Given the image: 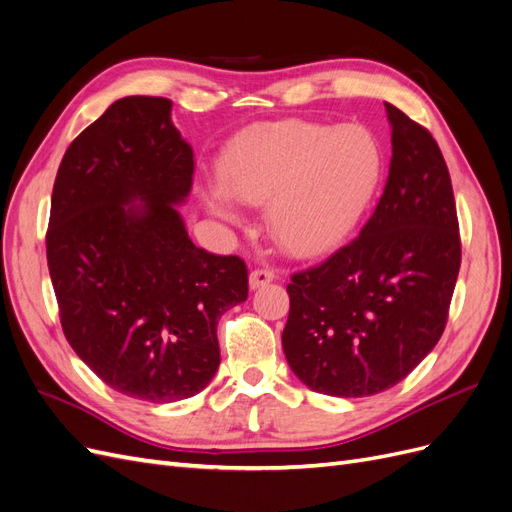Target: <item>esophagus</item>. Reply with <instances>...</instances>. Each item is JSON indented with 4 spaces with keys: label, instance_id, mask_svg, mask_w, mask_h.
<instances>
[{
    "label": "esophagus",
    "instance_id": "1",
    "mask_svg": "<svg viewBox=\"0 0 512 512\" xmlns=\"http://www.w3.org/2000/svg\"><path fill=\"white\" fill-rule=\"evenodd\" d=\"M273 280H275V273H273L271 269H254V271L250 273V288H252V290L262 288V286H267V284L273 282Z\"/></svg>",
    "mask_w": 512,
    "mask_h": 512
}]
</instances>
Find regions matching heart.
I'll return each instance as SVG.
<instances>
[{"label":"heart","instance_id":"b5f03b06","mask_svg":"<svg viewBox=\"0 0 512 512\" xmlns=\"http://www.w3.org/2000/svg\"><path fill=\"white\" fill-rule=\"evenodd\" d=\"M384 173L378 138L367 128L286 119L241 132L220 160L205 207L237 222V203L265 205L273 241L292 256H316L361 224Z\"/></svg>","mask_w":512,"mask_h":512}]
</instances>
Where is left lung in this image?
I'll return each instance as SVG.
<instances>
[{"instance_id": "left-lung-1", "label": "left lung", "mask_w": 512, "mask_h": 512, "mask_svg": "<svg viewBox=\"0 0 512 512\" xmlns=\"http://www.w3.org/2000/svg\"><path fill=\"white\" fill-rule=\"evenodd\" d=\"M384 194L359 239L292 275L282 333L305 386L367 397L404 380L442 337L461 265L459 224L442 151L397 106Z\"/></svg>"}]
</instances>
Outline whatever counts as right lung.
Wrapping results in <instances>:
<instances>
[{"mask_svg": "<svg viewBox=\"0 0 512 512\" xmlns=\"http://www.w3.org/2000/svg\"><path fill=\"white\" fill-rule=\"evenodd\" d=\"M168 98L128 96L74 138L59 164L46 260L61 327L121 395L170 404L220 367L218 320L247 299V269L188 237L177 207L194 153Z\"/></svg>", "mask_w": 512, "mask_h": 512, "instance_id": "right-lung-1", "label": "right lung"}]
</instances>
